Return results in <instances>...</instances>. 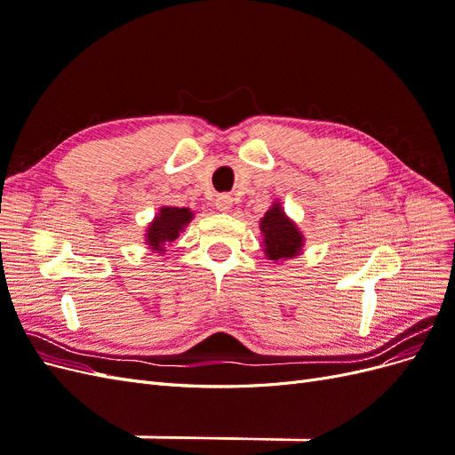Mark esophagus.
I'll list each match as a JSON object with an SVG mask.
<instances>
[{
  "label": "esophagus",
  "instance_id": "34e87169",
  "mask_svg": "<svg viewBox=\"0 0 455 455\" xmlns=\"http://www.w3.org/2000/svg\"><path fill=\"white\" fill-rule=\"evenodd\" d=\"M231 204H233L231 196H226V194H224V196H218V197H216V209H218L220 212L229 211Z\"/></svg>",
  "mask_w": 455,
  "mask_h": 455
}]
</instances>
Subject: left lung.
Instances as JSON below:
<instances>
[{
  "mask_svg": "<svg viewBox=\"0 0 455 455\" xmlns=\"http://www.w3.org/2000/svg\"><path fill=\"white\" fill-rule=\"evenodd\" d=\"M259 231H261V246H264V254L267 259L275 261H286L299 256L304 252L306 237L299 231L292 218H288L284 212L281 201H275L269 211L259 220Z\"/></svg>",
  "mask_w": 455,
  "mask_h": 455,
  "instance_id": "1",
  "label": "left lung"
}]
</instances>
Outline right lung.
Instances as JSON below:
<instances>
[{
  "instance_id": "add662e5",
  "label": "right lung",
  "mask_w": 455,
  "mask_h": 455,
  "mask_svg": "<svg viewBox=\"0 0 455 455\" xmlns=\"http://www.w3.org/2000/svg\"><path fill=\"white\" fill-rule=\"evenodd\" d=\"M194 211L186 206H161L154 220L148 224L144 233V243L156 254L167 252V244L178 239L186 226L194 220Z\"/></svg>"
}]
</instances>
